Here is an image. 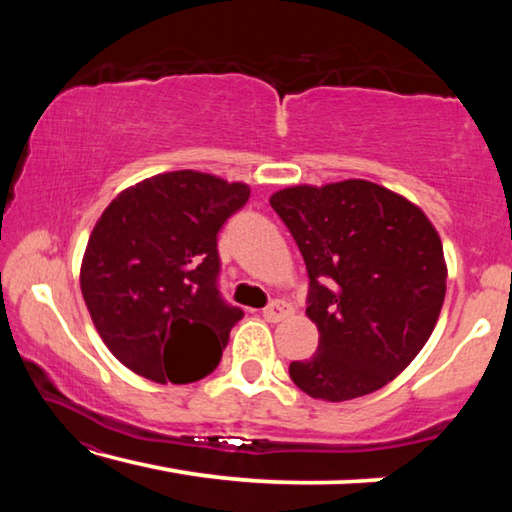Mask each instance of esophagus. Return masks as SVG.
Segmentation results:
<instances>
[{"label":"esophagus","mask_w":512,"mask_h":512,"mask_svg":"<svg viewBox=\"0 0 512 512\" xmlns=\"http://www.w3.org/2000/svg\"><path fill=\"white\" fill-rule=\"evenodd\" d=\"M289 314H291V307H289L284 300H273L271 305H268V307L262 311V316L268 320V323H277V320L287 318Z\"/></svg>","instance_id":"1"}]
</instances>
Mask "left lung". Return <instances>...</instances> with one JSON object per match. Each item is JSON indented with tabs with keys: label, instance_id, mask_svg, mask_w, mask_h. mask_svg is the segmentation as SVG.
Segmentation results:
<instances>
[{
	"label": "left lung",
	"instance_id": "1",
	"mask_svg": "<svg viewBox=\"0 0 512 512\" xmlns=\"http://www.w3.org/2000/svg\"><path fill=\"white\" fill-rule=\"evenodd\" d=\"M309 273L318 348L293 361L300 391L345 402L393 381L429 341L445 302L443 241L418 205L370 180L271 196Z\"/></svg>",
	"mask_w": 512,
	"mask_h": 512
}]
</instances>
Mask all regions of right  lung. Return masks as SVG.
<instances>
[{
	"label": "right lung",
	"instance_id": "obj_1",
	"mask_svg": "<svg viewBox=\"0 0 512 512\" xmlns=\"http://www.w3.org/2000/svg\"><path fill=\"white\" fill-rule=\"evenodd\" d=\"M250 187L192 169L117 194L94 225L81 291L108 350L158 384H189L219 366L244 311L221 298L216 235Z\"/></svg>",
	"mask_w": 512,
	"mask_h": 512
}]
</instances>
